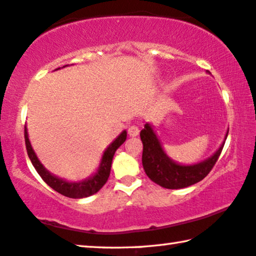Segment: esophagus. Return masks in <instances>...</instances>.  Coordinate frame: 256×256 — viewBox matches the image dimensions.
Wrapping results in <instances>:
<instances>
[{"label":"esophagus","mask_w":256,"mask_h":256,"mask_svg":"<svg viewBox=\"0 0 256 256\" xmlns=\"http://www.w3.org/2000/svg\"><path fill=\"white\" fill-rule=\"evenodd\" d=\"M138 134H140V129L138 127H136V126H130V127L128 128V135L130 137L138 136Z\"/></svg>","instance_id":"1"}]
</instances>
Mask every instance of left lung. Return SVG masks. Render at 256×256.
I'll return each mask as SVG.
<instances>
[{"label":"left lung","mask_w":256,"mask_h":256,"mask_svg":"<svg viewBox=\"0 0 256 256\" xmlns=\"http://www.w3.org/2000/svg\"><path fill=\"white\" fill-rule=\"evenodd\" d=\"M226 130L224 140L213 154L200 162L192 164H178L164 152L162 144L156 136L150 122L144 124L140 130L143 143L142 164L148 178L164 188H183L204 180L218 161L228 137Z\"/></svg>","instance_id":"left-lung-1"}]
</instances>
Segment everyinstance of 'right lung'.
Returning a JSON list of instances; mask_svg holds the SVG:
<instances>
[{
	"instance_id": "add662e5",
	"label": "right lung",
	"mask_w": 256,
	"mask_h": 256,
	"mask_svg": "<svg viewBox=\"0 0 256 256\" xmlns=\"http://www.w3.org/2000/svg\"><path fill=\"white\" fill-rule=\"evenodd\" d=\"M66 66L68 65L62 66V68H58L54 70L64 68ZM126 138H127V132L124 130L108 148H105L103 156H102L100 166H98L97 170L94 172L92 176H89V178L86 180H78V182H70V180H66L64 178H58L56 175L51 174L48 169L43 166L41 161L38 160L36 153L33 150L32 144H30L28 138L27 128L25 127V143L27 148V154H28L30 162H32L34 168L36 169L38 175L41 176L42 180H44L51 188H54V190L57 191L58 194L74 199L87 198L89 196L95 194L96 192H98L102 188H103L106 180L108 178L110 172H111L113 156H114L118 148L124 143Z\"/></svg>"
}]
</instances>
